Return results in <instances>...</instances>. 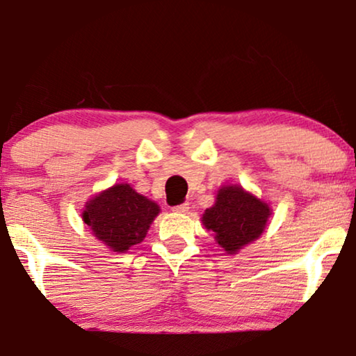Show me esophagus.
<instances>
[{
  "label": "esophagus",
  "mask_w": 356,
  "mask_h": 356,
  "mask_svg": "<svg viewBox=\"0 0 356 356\" xmlns=\"http://www.w3.org/2000/svg\"><path fill=\"white\" fill-rule=\"evenodd\" d=\"M187 210H188V202H184V204L172 207V211H179V213H186Z\"/></svg>",
  "instance_id": "1"
}]
</instances>
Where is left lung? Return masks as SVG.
Wrapping results in <instances>:
<instances>
[{"mask_svg": "<svg viewBox=\"0 0 356 356\" xmlns=\"http://www.w3.org/2000/svg\"><path fill=\"white\" fill-rule=\"evenodd\" d=\"M271 207L246 192L241 186H225L218 191L213 207L205 210L202 223L228 254L258 240L266 228Z\"/></svg>", "mask_w": 356, "mask_h": 356, "instance_id": "obj_1", "label": "left lung"}]
</instances>
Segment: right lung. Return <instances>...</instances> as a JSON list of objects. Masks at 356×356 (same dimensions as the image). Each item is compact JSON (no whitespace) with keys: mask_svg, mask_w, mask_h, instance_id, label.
Wrapping results in <instances>:
<instances>
[{"mask_svg":"<svg viewBox=\"0 0 356 356\" xmlns=\"http://www.w3.org/2000/svg\"><path fill=\"white\" fill-rule=\"evenodd\" d=\"M159 211L156 202L138 193L129 184H115L87 202L82 218L108 248L124 253L145 240Z\"/></svg>","mask_w":356,"mask_h":356,"instance_id":"obj_1","label":"right lung"}]
</instances>
